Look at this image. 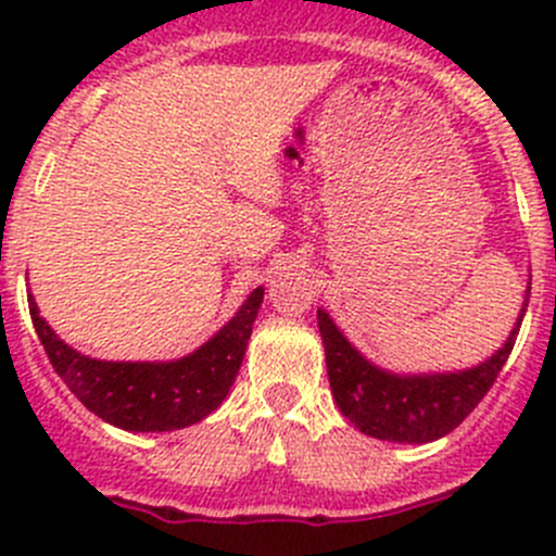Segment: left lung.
I'll return each mask as SVG.
<instances>
[{
    "label": "left lung",
    "mask_w": 556,
    "mask_h": 556,
    "mask_svg": "<svg viewBox=\"0 0 556 556\" xmlns=\"http://www.w3.org/2000/svg\"><path fill=\"white\" fill-rule=\"evenodd\" d=\"M525 312L527 301L506 344L476 368L457 374L401 377L371 366L344 339L333 319L317 309L330 390L341 414L366 435L397 444H428L452 433L495 384L497 374L511 355Z\"/></svg>",
    "instance_id": "left-lung-1"
}]
</instances>
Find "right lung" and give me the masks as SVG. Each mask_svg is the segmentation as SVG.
I'll return each mask as SVG.
<instances>
[{
	"label": "right lung",
	"instance_id": "1",
	"mask_svg": "<svg viewBox=\"0 0 556 556\" xmlns=\"http://www.w3.org/2000/svg\"><path fill=\"white\" fill-rule=\"evenodd\" d=\"M261 304L263 288H255L215 339L172 363L93 361L50 330L39 317L35 299H29V312L45 355L88 412L134 433H164L201 422L220 406L244 361Z\"/></svg>",
	"mask_w": 556,
	"mask_h": 556
}]
</instances>
